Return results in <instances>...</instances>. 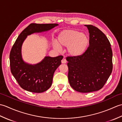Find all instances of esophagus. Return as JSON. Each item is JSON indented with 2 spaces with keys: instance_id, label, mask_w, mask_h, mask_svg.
I'll use <instances>...</instances> for the list:
<instances>
[{
  "instance_id": "34e87169",
  "label": "esophagus",
  "mask_w": 122,
  "mask_h": 122,
  "mask_svg": "<svg viewBox=\"0 0 122 122\" xmlns=\"http://www.w3.org/2000/svg\"><path fill=\"white\" fill-rule=\"evenodd\" d=\"M61 63H66V59L64 58L61 60Z\"/></svg>"
}]
</instances>
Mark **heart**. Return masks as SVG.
<instances>
[{"label": "heart", "mask_w": 122, "mask_h": 122, "mask_svg": "<svg viewBox=\"0 0 122 122\" xmlns=\"http://www.w3.org/2000/svg\"><path fill=\"white\" fill-rule=\"evenodd\" d=\"M89 38L83 33L75 29L63 30L59 33L56 42H53L55 49L67 48V52L73 58L82 56L86 52L89 45Z\"/></svg>", "instance_id": "1"}]
</instances>
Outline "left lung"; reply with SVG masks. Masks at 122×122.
I'll return each instance as SVG.
<instances>
[{"instance_id":"8db88e82","label":"left lung","mask_w":122,"mask_h":122,"mask_svg":"<svg viewBox=\"0 0 122 122\" xmlns=\"http://www.w3.org/2000/svg\"><path fill=\"white\" fill-rule=\"evenodd\" d=\"M90 34L89 46L77 58L67 57L70 85L77 92L89 93L102 89L112 73V51L104 33L92 25H85Z\"/></svg>"}]
</instances>
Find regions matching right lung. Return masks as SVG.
I'll return each mask as SVG.
<instances>
[{
	"label": "right lung",
	"instance_id": "1",
	"mask_svg": "<svg viewBox=\"0 0 122 122\" xmlns=\"http://www.w3.org/2000/svg\"><path fill=\"white\" fill-rule=\"evenodd\" d=\"M59 25L56 24H31L22 31L15 40L10 53L11 73L21 87L33 93H42L51 86L54 72L61 64L63 56H45L37 64L24 61L21 48L28 36L46 32Z\"/></svg>",
	"mask_w": 122,
	"mask_h": 122
}]
</instances>
